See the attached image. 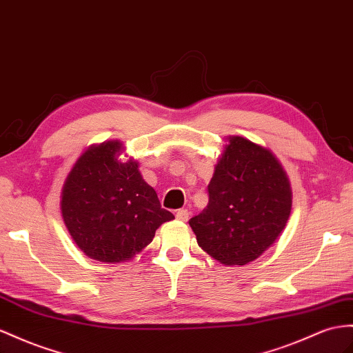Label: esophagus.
<instances>
[{
  "label": "esophagus",
  "mask_w": 353,
  "mask_h": 353,
  "mask_svg": "<svg viewBox=\"0 0 353 353\" xmlns=\"http://www.w3.org/2000/svg\"><path fill=\"white\" fill-rule=\"evenodd\" d=\"M176 219L180 222H186L189 219V212L186 209H180L176 213Z\"/></svg>",
  "instance_id": "esophagus-1"
}]
</instances>
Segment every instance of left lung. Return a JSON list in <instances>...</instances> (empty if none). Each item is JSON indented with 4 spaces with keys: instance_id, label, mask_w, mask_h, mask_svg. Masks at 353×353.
Listing matches in <instances>:
<instances>
[{
    "instance_id": "obj_1",
    "label": "left lung",
    "mask_w": 353,
    "mask_h": 353,
    "mask_svg": "<svg viewBox=\"0 0 353 353\" xmlns=\"http://www.w3.org/2000/svg\"><path fill=\"white\" fill-rule=\"evenodd\" d=\"M291 210V182L274 153L228 135L209 183V204L189 225L205 254L223 265H246L274 245Z\"/></svg>"
}]
</instances>
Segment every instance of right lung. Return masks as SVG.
<instances>
[{
	"label": "right lung",
	"instance_id": "1",
	"mask_svg": "<svg viewBox=\"0 0 353 353\" xmlns=\"http://www.w3.org/2000/svg\"><path fill=\"white\" fill-rule=\"evenodd\" d=\"M121 140L89 146L77 158L61 191V214L77 248L99 263L131 261L174 216L161 209L139 162Z\"/></svg>",
	"mask_w": 353,
	"mask_h": 353
}]
</instances>
